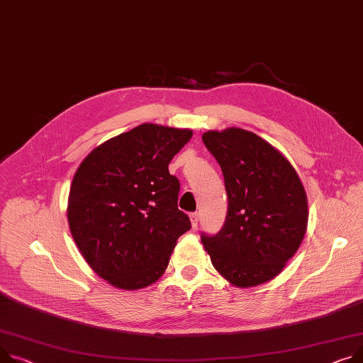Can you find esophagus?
<instances>
[{
	"label": "esophagus",
	"instance_id": "34e87169",
	"mask_svg": "<svg viewBox=\"0 0 363 363\" xmlns=\"http://www.w3.org/2000/svg\"><path fill=\"white\" fill-rule=\"evenodd\" d=\"M189 220H191V226L196 229L197 225H199V213H191L189 214Z\"/></svg>",
	"mask_w": 363,
	"mask_h": 363
}]
</instances>
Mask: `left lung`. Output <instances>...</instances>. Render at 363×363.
<instances>
[{
    "label": "left lung",
    "instance_id": "1",
    "mask_svg": "<svg viewBox=\"0 0 363 363\" xmlns=\"http://www.w3.org/2000/svg\"><path fill=\"white\" fill-rule=\"evenodd\" d=\"M203 141L220 164L226 222L201 236L213 267L232 286L255 287L281 273L302 244L308 199L295 167L269 141L242 130L207 131Z\"/></svg>",
    "mask_w": 363,
    "mask_h": 363
}]
</instances>
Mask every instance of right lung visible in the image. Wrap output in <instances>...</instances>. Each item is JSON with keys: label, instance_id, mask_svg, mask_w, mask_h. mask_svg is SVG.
Here are the masks:
<instances>
[{"label": "right lung", "instance_id": "right-lung-1", "mask_svg": "<svg viewBox=\"0 0 363 363\" xmlns=\"http://www.w3.org/2000/svg\"><path fill=\"white\" fill-rule=\"evenodd\" d=\"M192 130L141 124L93 149L68 196L72 239L109 284L138 291L164 273L189 217L178 208L179 181L169 163Z\"/></svg>", "mask_w": 363, "mask_h": 363}]
</instances>
